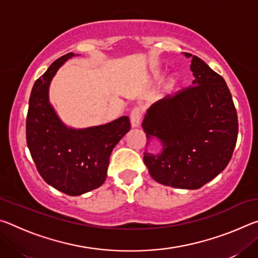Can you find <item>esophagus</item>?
<instances>
[{"label": "esophagus", "mask_w": 258, "mask_h": 258, "mask_svg": "<svg viewBox=\"0 0 258 258\" xmlns=\"http://www.w3.org/2000/svg\"><path fill=\"white\" fill-rule=\"evenodd\" d=\"M141 108L135 107L132 109V111H131V124H132V127H139L140 121H141Z\"/></svg>", "instance_id": "obj_1"}]
</instances>
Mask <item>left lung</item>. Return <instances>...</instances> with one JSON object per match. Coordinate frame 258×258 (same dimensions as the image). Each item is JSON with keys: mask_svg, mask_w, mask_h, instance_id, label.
Masks as SVG:
<instances>
[{"mask_svg": "<svg viewBox=\"0 0 258 258\" xmlns=\"http://www.w3.org/2000/svg\"><path fill=\"white\" fill-rule=\"evenodd\" d=\"M191 56L192 86L161 99L147 111L142 128L160 141V154L145 152L151 177L160 184L199 189L229 164L238 138V116L224 78Z\"/></svg>", "mask_w": 258, "mask_h": 258, "instance_id": "left-lung-1", "label": "left lung"}]
</instances>
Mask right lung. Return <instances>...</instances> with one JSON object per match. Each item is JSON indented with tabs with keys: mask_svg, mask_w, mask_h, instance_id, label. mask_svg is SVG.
<instances>
[{
	"mask_svg": "<svg viewBox=\"0 0 258 258\" xmlns=\"http://www.w3.org/2000/svg\"><path fill=\"white\" fill-rule=\"evenodd\" d=\"M73 52L56 59L35 82L26 118V140L40 175L69 196L94 190L106 180L109 157L131 130L128 117L84 130L68 128L49 103V85Z\"/></svg>",
	"mask_w": 258,
	"mask_h": 258,
	"instance_id": "add662e5",
	"label": "right lung"
}]
</instances>
